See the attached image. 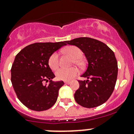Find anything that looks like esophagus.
I'll return each mask as SVG.
<instances>
[{"label": "esophagus", "mask_w": 134, "mask_h": 134, "mask_svg": "<svg viewBox=\"0 0 134 134\" xmlns=\"http://www.w3.org/2000/svg\"><path fill=\"white\" fill-rule=\"evenodd\" d=\"M65 84H70V83H71V82H69V81H65Z\"/></svg>", "instance_id": "34e87169"}]
</instances>
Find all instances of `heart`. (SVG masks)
I'll return each instance as SVG.
<instances>
[{
  "instance_id": "heart-1",
  "label": "heart",
  "mask_w": 134,
  "mask_h": 134,
  "mask_svg": "<svg viewBox=\"0 0 134 134\" xmlns=\"http://www.w3.org/2000/svg\"><path fill=\"white\" fill-rule=\"evenodd\" d=\"M63 52L67 54L70 55L71 57L75 59L74 63L75 64L80 65L82 64L80 58L83 55L82 50L76 46H68L63 49ZM48 65L50 68L53 71H56L58 69L59 66V54L58 52H54L50 56L48 60ZM78 74V70L76 68L72 67L70 69L61 68L58 70L56 72V78L61 80L68 81L76 76Z\"/></svg>"
}]
</instances>
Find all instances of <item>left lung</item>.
<instances>
[{"label": "left lung", "instance_id": "8db88e82", "mask_svg": "<svg viewBox=\"0 0 134 134\" xmlns=\"http://www.w3.org/2000/svg\"><path fill=\"white\" fill-rule=\"evenodd\" d=\"M65 42L80 48L88 62L87 69L81 76L87 80H78L76 102L87 108L100 106L111 95L117 81L118 66L114 52L105 43L90 37Z\"/></svg>", "mask_w": 134, "mask_h": 134}]
</instances>
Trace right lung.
<instances>
[{
    "instance_id": "1",
    "label": "right lung",
    "mask_w": 134,
    "mask_h": 134,
    "mask_svg": "<svg viewBox=\"0 0 134 134\" xmlns=\"http://www.w3.org/2000/svg\"><path fill=\"white\" fill-rule=\"evenodd\" d=\"M65 43H35L16 55L11 69V81L17 98L28 108L41 111L56 103L59 90L64 83L52 80L55 75L48 60L52 53L66 45ZM48 81V85L43 84Z\"/></svg>"
}]
</instances>
